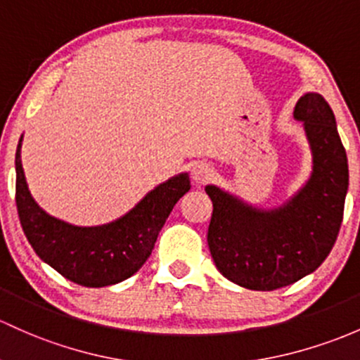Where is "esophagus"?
I'll return each instance as SVG.
<instances>
[{"mask_svg": "<svg viewBox=\"0 0 360 360\" xmlns=\"http://www.w3.org/2000/svg\"><path fill=\"white\" fill-rule=\"evenodd\" d=\"M212 173L214 172H212L211 166L207 163H202V161L192 166V179L195 180V184H206V181H210Z\"/></svg>", "mask_w": 360, "mask_h": 360, "instance_id": "obj_1", "label": "esophagus"}]
</instances>
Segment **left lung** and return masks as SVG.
Instances as JSON below:
<instances>
[{
    "mask_svg": "<svg viewBox=\"0 0 360 360\" xmlns=\"http://www.w3.org/2000/svg\"><path fill=\"white\" fill-rule=\"evenodd\" d=\"M293 117L304 123L312 175L285 206L259 211L207 185L212 216L207 243L218 271L249 290H276L316 271L333 249L343 219L349 165L335 115L323 96L309 92Z\"/></svg>",
    "mask_w": 360,
    "mask_h": 360,
    "instance_id": "left-lung-1",
    "label": "left lung"
}]
</instances>
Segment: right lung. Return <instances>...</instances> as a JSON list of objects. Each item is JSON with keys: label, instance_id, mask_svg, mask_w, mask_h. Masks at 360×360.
<instances>
[{"label": "right lung", "instance_id": "right-lung-1", "mask_svg": "<svg viewBox=\"0 0 360 360\" xmlns=\"http://www.w3.org/2000/svg\"><path fill=\"white\" fill-rule=\"evenodd\" d=\"M18 142L15 200L18 218L32 249L61 276L89 288L120 283L137 273L150 256L166 218L191 191L187 173L149 192L129 214L96 228L72 226L46 214L27 188Z\"/></svg>", "mask_w": 360, "mask_h": 360}]
</instances>
